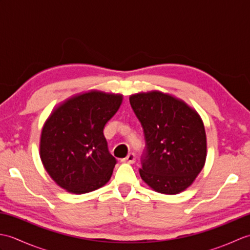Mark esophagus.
Returning a JSON list of instances; mask_svg holds the SVG:
<instances>
[{
  "label": "esophagus",
  "instance_id": "esophagus-1",
  "mask_svg": "<svg viewBox=\"0 0 250 250\" xmlns=\"http://www.w3.org/2000/svg\"><path fill=\"white\" fill-rule=\"evenodd\" d=\"M122 161L126 162V163H130V164H133L135 162V155L133 152H130L128 156H126L125 159H122Z\"/></svg>",
  "mask_w": 250,
  "mask_h": 250
}]
</instances>
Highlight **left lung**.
<instances>
[{
  "label": "left lung",
  "mask_w": 250,
  "mask_h": 250,
  "mask_svg": "<svg viewBox=\"0 0 250 250\" xmlns=\"http://www.w3.org/2000/svg\"><path fill=\"white\" fill-rule=\"evenodd\" d=\"M130 104L146 142L142 179L157 192H182L205 164L206 134L201 117L184 101L160 91L131 95Z\"/></svg>",
  "instance_id": "8db88e82"
}]
</instances>
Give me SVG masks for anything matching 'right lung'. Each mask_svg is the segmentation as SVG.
Here are the masks:
<instances>
[{"label": "right lung", "instance_id": "add662e5", "mask_svg": "<svg viewBox=\"0 0 250 250\" xmlns=\"http://www.w3.org/2000/svg\"><path fill=\"white\" fill-rule=\"evenodd\" d=\"M121 102V94L90 91L66 100L46 120L41 160L61 188L82 194L110 179L117 160L108 151L103 130Z\"/></svg>", "mask_w": 250, "mask_h": 250}]
</instances>
